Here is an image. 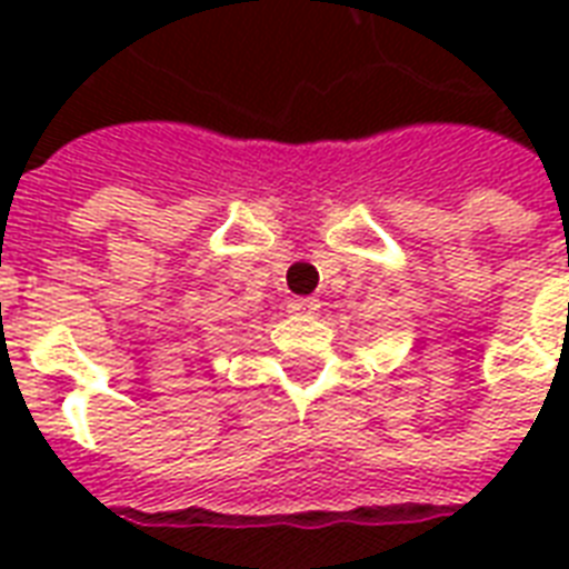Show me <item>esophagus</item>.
<instances>
[{"mask_svg":"<svg viewBox=\"0 0 569 569\" xmlns=\"http://www.w3.org/2000/svg\"><path fill=\"white\" fill-rule=\"evenodd\" d=\"M319 307L321 303L316 301V298H295V301L289 303V312H292V316H316Z\"/></svg>","mask_w":569,"mask_h":569,"instance_id":"esophagus-1","label":"esophagus"}]
</instances>
